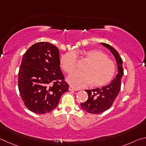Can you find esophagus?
Listing matches in <instances>:
<instances>
[{
	"label": "esophagus",
	"mask_w": 146,
	"mask_h": 146,
	"mask_svg": "<svg viewBox=\"0 0 146 146\" xmlns=\"http://www.w3.org/2000/svg\"><path fill=\"white\" fill-rule=\"evenodd\" d=\"M68 90H70V91H77V90H78V89L74 88V87H72V86H69V88H68Z\"/></svg>",
	"instance_id": "obj_1"
}]
</instances>
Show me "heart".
<instances>
[{
  "label": "heart",
  "instance_id": "1",
  "mask_svg": "<svg viewBox=\"0 0 146 146\" xmlns=\"http://www.w3.org/2000/svg\"><path fill=\"white\" fill-rule=\"evenodd\" d=\"M79 53L69 52L61 56V66L63 70L70 74L75 70ZM81 56L88 61L83 69V72H74L67 78L68 83L74 87L82 88L92 83L101 87L112 80L115 73V65L105 53L98 49H90L83 52Z\"/></svg>",
  "mask_w": 146,
  "mask_h": 146
}]
</instances>
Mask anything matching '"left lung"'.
Listing matches in <instances>:
<instances>
[{"instance_id": "1", "label": "left lung", "mask_w": 146, "mask_h": 146, "mask_svg": "<svg viewBox=\"0 0 146 146\" xmlns=\"http://www.w3.org/2000/svg\"><path fill=\"white\" fill-rule=\"evenodd\" d=\"M101 44L111 51L115 58L118 73L109 85L92 90H86L88 98L86 102L81 104V108L88 113L98 114L107 110L112 106L118 96L121 86V78L124 75L122 60L119 52L111 45L104 43Z\"/></svg>"}]
</instances>
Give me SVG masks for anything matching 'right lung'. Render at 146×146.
I'll use <instances>...</instances> for the list:
<instances>
[{
	"mask_svg": "<svg viewBox=\"0 0 146 146\" xmlns=\"http://www.w3.org/2000/svg\"><path fill=\"white\" fill-rule=\"evenodd\" d=\"M60 65V51L48 42L35 43L24 54L18 85L20 97L30 111L48 113L68 90Z\"/></svg>",
	"mask_w": 146,
	"mask_h": 146,
	"instance_id": "add662e5",
	"label": "right lung"
}]
</instances>
